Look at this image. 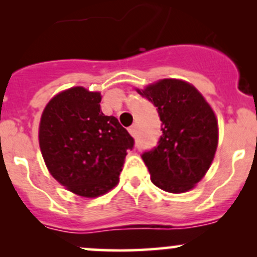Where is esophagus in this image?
<instances>
[{
  "mask_svg": "<svg viewBox=\"0 0 257 257\" xmlns=\"http://www.w3.org/2000/svg\"><path fill=\"white\" fill-rule=\"evenodd\" d=\"M128 131H129V133H131L132 137H136V134H137V126H136V125L129 126Z\"/></svg>",
  "mask_w": 257,
  "mask_h": 257,
  "instance_id": "esophagus-1",
  "label": "esophagus"
}]
</instances>
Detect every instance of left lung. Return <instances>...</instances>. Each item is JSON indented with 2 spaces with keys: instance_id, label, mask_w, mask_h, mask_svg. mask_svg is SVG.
I'll list each match as a JSON object with an SVG mask.
<instances>
[{
  "instance_id": "1",
  "label": "left lung",
  "mask_w": 257,
  "mask_h": 257,
  "mask_svg": "<svg viewBox=\"0 0 257 257\" xmlns=\"http://www.w3.org/2000/svg\"><path fill=\"white\" fill-rule=\"evenodd\" d=\"M157 107L162 120L158 145L142 159L162 190L184 193L208 172L217 147V121L203 95L189 83L163 79L138 89Z\"/></svg>"
}]
</instances>
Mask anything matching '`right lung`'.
<instances>
[{"mask_svg":"<svg viewBox=\"0 0 257 257\" xmlns=\"http://www.w3.org/2000/svg\"><path fill=\"white\" fill-rule=\"evenodd\" d=\"M100 93L74 87L45 108L40 147L49 173L72 193L97 198L118 184L134 139L100 109Z\"/></svg>","mask_w":257,"mask_h":257,"instance_id":"1","label":"right lung"}]
</instances>
